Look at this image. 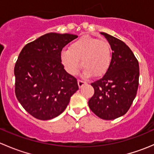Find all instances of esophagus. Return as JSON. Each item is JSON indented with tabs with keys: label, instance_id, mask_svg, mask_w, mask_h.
Returning a JSON list of instances; mask_svg holds the SVG:
<instances>
[{
	"label": "esophagus",
	"instance_id": "obj_1",
	"mask_svg": "<svg viewBox=\"0 0 154 154\" xmlns=\"http://www.w3.org/2000/svg\"><path fill=\"white\" fill-rule=\"evenodd\" d=\"M77 83H78V86H79V87H80V88H81V87L83 86V85L86 84V83H87L86 81H83V80H78Z\"/></svg>",
	"mask_w": 154,
	"mask_h": 154
}]
</instances>
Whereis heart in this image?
Listing matches in <instances>:
<instances>
[{
	"label": "heart",
	"instance_id": "heart-1",
	"mask_svg": "<svg viewBox=\"0 0 154 154\" xmlns=\"http://www.w3.org/2000/svg\"><path fill=\"white\" fill-rule=\"evenodd\" d=\"M60 59L66 71L75 75L82 66L84 74L95 77L103 75L111 63V48L106 40L83 36L71 43L69 49L61 51Z\"/></svg>",
	"mask_w": 154,
	"mask_h": 154
}]
</instances>
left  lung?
Instances as JSON below:
<instances>
[{"label": "left lung", "instance_id": "1", "mask_svg": "<svg viewBox=\"0 0 154 154\" xmlns=\"http://www.w3.org/2000/svg\"><path fill=\"white\" fill-rule=\"evenodd\" d=\"M100 33L111 46L112 60L106 74L91 83L94 93L88 100V106L100 119L112 120L124 116L136 97L139 62L124 42L106 32Z\"/></svg>", "mask_w": 154, "mask_h": 154}]
</instances>
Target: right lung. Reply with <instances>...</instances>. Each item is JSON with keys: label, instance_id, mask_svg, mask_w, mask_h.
<instances>
[{"label": "right lung", "instance_id": "right-lung-1", "mask_svg": "<svg viewBox=\"0 0 154 154\" xmlns=\"http://www.w3.org/2000/svg\"><path fill=\"white\" fill-rule=\"evenodd\" d=\"M76 38L50 32L26 45L19 54L14 68L15 96L35 119L58 116L79 89L77 79L64 69L60 59L63 48Z\"/></svg>", "mask_w": 154, "mask_h": 154}]
</instances>
